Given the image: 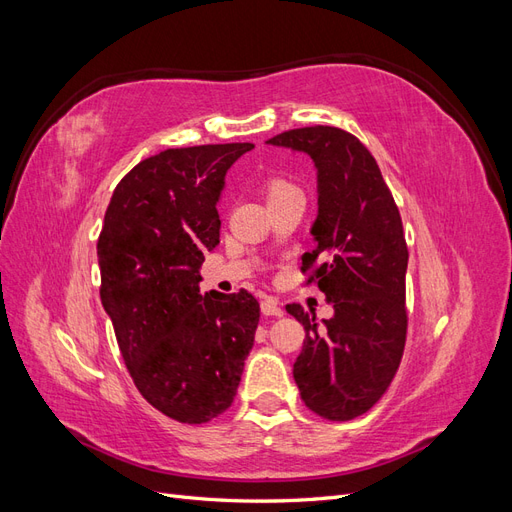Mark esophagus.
Returning <instances> with one entry per match:
<instances>
[{
    "label": "esophagus",
    "mask_w": 512,
    "mask_h": 512,
    "mask_svg": "<svg viewBox=\"0 0 512 512\" xmlns=\"http://www.w3.org/2000/svg\"><path fill=\"white\" fill-rule=\"evenodd\" d=\"M260 309H262V314H265V316H277V318L284 316V309L280 307V301L273 299V297L262 299Z\"/></svg>",
    "instance_id": "34e87169"
}]
</instances>
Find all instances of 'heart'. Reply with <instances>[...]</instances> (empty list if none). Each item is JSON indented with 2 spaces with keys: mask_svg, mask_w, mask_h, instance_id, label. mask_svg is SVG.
I'll return each mask as SVG.
<instances>
[{
  "mask_svg": "<svg viewBox=\"0 0 512 512\" xmlns=\"http://www.w3.org/2000/svg\"><path fill=\"white\" fill-rule=\"evenodd\" d=\"M288 188H292V185L286 183V181H280V179L271 181V183H269V196H271V194H277V192H282V190H288Z\"/></svg>",
  "mask_w": 512,
  "mask_h": 512,
  "instance_id": "obj_1",
  "label": "heart"
}]
</instances>
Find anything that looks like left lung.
Here are the masks:
<instances>
[{
	"label": "left lung",
	"instance_id": "obj_1",
	"mask_svg": "<svg viewBox=\"0 0 512 512\" xmlns=\"http://www.w3.org/2000/svg\"><path fill=\"white\" fill-rule=\"evenodd\" d=\"M267 143L314 162L316 250L303 254L301 269H314L307 282H318L335 312L318 322L301 305L286 307L307 333L292 376L309 410L350 421L378 404L406 346L408 247L399 209L374 156L346 130L299 128Z\"/></svg>",
	"mask_w": 512,
	"mask_h": 512
}]
</instances>
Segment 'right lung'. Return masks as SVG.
<instances>
[{
	"mask_svg": "<svg viewBox=\"0 0 512 512\" xmlns=\"http://www.w3.org/2000/svg\"><path fill=\"white\" fill-rule=\"evenodd\" d=\"M252 143L166 149L119 181L98 239L100 299L136 389L162 414L200 425L230 408L260 305L247 290L200 294L220 243L228 168Z\"/></svg>",
	"mask_w": 512,
	"mask_h": 512,
	"instance_id": "obj_1",
	"label": "right lung"
}]
</instances>
